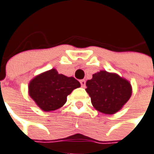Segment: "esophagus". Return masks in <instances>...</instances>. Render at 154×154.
I'll return each instance as SVG.
<instances>
[{
  "label": "esophagus",
  "instance_id": "obj_1",
  "mask_svg": "<svg viewBox=\"0 0 154 154\" xmlns=\"http://www.w3.org/2000/svg\"><path fill=\"white\" fill-rule=\"evenodd\" d=\"M80 83H81V85H82V88H85V80H81V81H80Z\"/></svg>",
  "mask_w": 154,
  "mask_h": 154
}]
</instances>
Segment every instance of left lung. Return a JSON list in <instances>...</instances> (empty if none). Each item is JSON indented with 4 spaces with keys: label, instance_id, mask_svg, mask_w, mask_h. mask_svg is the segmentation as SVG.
Listing matches in <instances>:
<instances>
[{
    "label": "left lung",
    "instance_id": "obj_1",
    "mask_svg": "<svg viewBox=\"0 0 154 154\" xmlns=\"http://www.w3.org/2000/svg\"><path fill=\"white\" fill-rule=\"evenodd\" d=\"M86 92L92 105L99 112L113 114L129 101L132 94L131 85L119 75L101 70L86 82Z\"/></svg>",
    "mask_w": 154,
    "mask_h": 154
}]
</instances>
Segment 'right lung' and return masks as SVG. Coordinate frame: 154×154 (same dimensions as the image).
Segmentation results:
<instances>
[{
	"label": "right lung",
	"mask_w": 154,
	"mask_h": 154,
	"mask_svg": "<svg viewBox=\"0 0 154 154\" xmlns=\"http://www.w3.org/2000/svg\"><path fill=\"white\" fill-rule=\"evenodd\" d=\"M80 86V82L74 77L59 74L55 69H52L29 82V94L42 110L48 112L62 107L68 95Z\"/></svg>",
	"instance_id": "1"
}]
</instances>
